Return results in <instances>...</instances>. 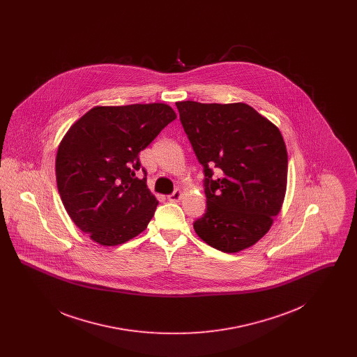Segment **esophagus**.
Returning <instances> with one entry per match:
<instances>
[{"label": "esophagus", "instance_id": "34e87169", "mask_svg": "<svg viewBox=\"0 0 357 357\" xmlns=\"http://www.w3.org/2000/svg\"><path fill=\"white\" fill-rule=\"evenodd\" d=\"M181 197H182V191L179 188H176L174 192H171L170 195H167V199L170 202H178L181 199Z\"/></svg>", "mask_w": 357, "mask_h": 357}]
</instances>
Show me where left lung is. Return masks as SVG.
<instances>
[{"label": "left lung", "instance_id": "obj_1", "mask_svg": "<svg viewBox=\"0 0 357 357\" xmlns=\"http://www.w3.org/2000/svg\"><path fill=\"white\" fill-rule=\"evenodd\" d=\"M175 104L204 167L207 206L194 222L195 233L223 253L250 248L269 231L287 191L288 153L280 130L243 102Z\"/></svg>", "mask_w": 357, "mask_h": 357}]
</instances>
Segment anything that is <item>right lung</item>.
Listing matches in <instances>:
<instances>
[{"instance_id":"1","label":"right lung","mask_w":357,"mask_h":357,"mask_svg":"<svg viewBox=\"0 0 357 357\" xmlns=\"http://www.w3.org/2000/svg\"><path fill=\"white\" fill-rule=\"evenodd\" d=\"M175 118L162 102L95 107L69 128L56 156L57 188L70 220L91 239L115 246L147 227L159 202L139 153Z\"/></svg>"}]
</instances>
